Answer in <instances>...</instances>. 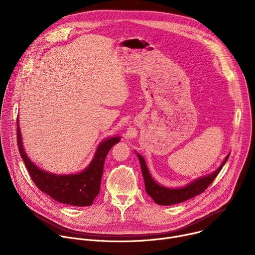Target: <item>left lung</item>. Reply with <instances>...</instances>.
I'll return each mask as SVG.
<instances>
[{
    "instance_id": "1",
    "label": "left lung",
    "mask_w": 255,
    "mask_h": 255,
    "mask_svg": "<svg viewBox=\"0 0 255 255\" xmlns=\"http://www.w3.org/2000/svg\"><path fill=\"white\" fill-rule=\"evenodd\" d=\"M229 155L230 154H228L225 157L224 161L222 162V164L219 167H218V169H216L210 175H206V176L200 177L198 179H195L193 183H191L190 185H187L184 188L168 189V188H165V187L160 186L157 183H155L149 173V170L146 166V163H145L144 158L140 154L137 153V156H138V159H139L140 165H141L142 175H143L144 184H145V190H146V193L152 198V200L156 204L162 205V206H169V205L183 203V202H185L191 198H194V197L202 194L203 192H205V190L212 184V181L216 178L218 173L220 172L223 165L226 163L227 159L229 158Z\"/></svg>"
}]
</instances>
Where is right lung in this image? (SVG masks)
<instances>
[{"mask_svg": "<svg viewBox=\"0 0 255 255\" xmlns=\"http://www.w3.org/2000/svg\"><path fill=\"white\" fill-rule=\"evenodd\" d=\"M17 126L19 152L35 186L58 203L78 207L91 206L100 193L106 156L113 145L120 141V137L104 140L99 145L92 162L84 171L77 174L57 175L38 168L27 157L22 145L18 120Z\"/></svg>", "mask_w": 255, "mask_h": 255, "instance_id": "obj_1", "label": "right lung"}]
</instances>
